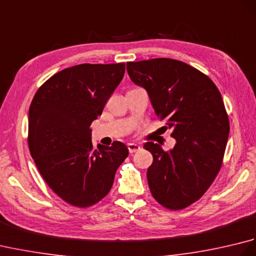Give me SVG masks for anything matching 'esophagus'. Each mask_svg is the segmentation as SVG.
Here are the masks:
<instances>
[{"label": "esophagus", "instance_id": "34e87169", "mask_svg": "<svg viewBox=\"0 0 256 256\" xmlns=\"http://www.w3.org/2000/svg\"><path fill=\"white\" fill-rule=\"evenodd\" d=\"M128 148L130 153H135V152H138L140 150V146L135 144V143H128Z\"/></svg>", "mask_w": 256, "mask_h": 256}]
</instances>
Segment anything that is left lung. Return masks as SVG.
<instances>
[{
  "label": "left lung",
  "instance_id": "1",
  "mask_svg": "<svg viewBox=\"0 0 256 256\" xmlns=\"http://www.w3.org/2000/svg\"><path fill=\"white\" fill-rule=\"evenodd\" d=\"M126 70L176 140L166 152L157 143L144 144L153 155L150 192L168 209L186 208L206 192L222 165L230 124L221 94L209 77L175 59L128 62Z\"/></svg>",
  "mask_w": 256,
  "mask_h": 256
}]
</instances>
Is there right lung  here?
I'll list each match as a JSON object with an SVG mask.
<instances>
[{
    "label": "right lung",
    "mask_w": 256,
    "mask_h": 256,
    "mask_svg": "<svg viewBox=\"0 0 256 256\" xmlns=\"http://www.w3.org/2000/svg\"><path fill=\"white\" fill-rule=\"evenodd\" d=\"M124 72V62L77 64L48 79L30 103V155L52 192L72 206L86 208L104 198L128 155L118 140L96 150L90 128Z\"/></svg>",
    "instance_id": "add662e5"
}]
</instances>
